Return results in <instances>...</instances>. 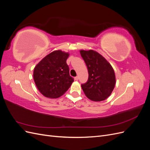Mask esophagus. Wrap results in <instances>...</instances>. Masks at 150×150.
Here are the masks:
<instances>
[{"label": "esophagus", "instance_id": "34e87169", "mask_svg": "<svg viewBox=\"0 0 150 150\" xmlns=\"http://www.w3.org/2000/svg\"><path fill=\"white\" fill-rule=\"evenodd\" d=\"M79 79V77L78 76H76V77H75L74 78V80H76V81H78Z\"/></svg>", "mask_w": 150, "mask_h": 150}]
</instances>
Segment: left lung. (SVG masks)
<instances>
[{
	"mask_svg": "<svg viewBox=\"0 0 150 150\" xmlns=\"http://www.w3.org/2000/svg\"><path fill=\"white\" fill-rule=\"evenodd\" d=\"M80 53L89 74L87 82L81 85L85 95L93 101L105 100L115 87L114 69L105 58L94 50H80Z\"/></svg>",
	"mask_w": 150,
	"mask_h": 150,
	"instance_id": "left-lung-1",
	"label": "left lung"
}]
</instances>
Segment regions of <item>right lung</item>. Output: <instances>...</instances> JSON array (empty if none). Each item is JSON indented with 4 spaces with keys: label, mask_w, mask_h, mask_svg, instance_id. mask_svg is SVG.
Wrapping results in <instances>:
<instances>
[{
    "label": "right lung",
    "mask_w": 150,
    "mask_h": 150,
    "mask_svg": "<svg viewBox=\"0 0 150 150\" xmlns=\"http://www.w3.org/2000/svg\"><path fill=\"white\" fill-rule=\"evenodd\" d=\"M69 56V52L56 50L45 56L35 66L33 72L34 82L44 96L59 98L74 82L66 63Z\"/></svg>",
    "instance_id": "right-lung-1"
}]
</instances>
